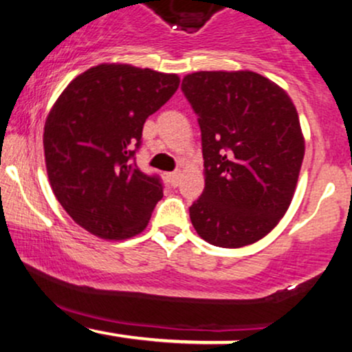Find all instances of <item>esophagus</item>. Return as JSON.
Listing matches in <instances>:
<instances>
[{"mask_svg":"<svg viewBox=\"0 0 352 352\" xmlns=\"http://www.w3.org/2000/svg\"><path fill=\"white\" fill-rule=\"evenodd\" d=\"M167 180L172 187H177V185H179V180H180V172H170L167 175Z\"/></svg>","mask_w":352,"mask_h":352,"instance_id":"1","label":"esophagus"}]
</instances>
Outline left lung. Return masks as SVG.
Masks as SVG:
<instances>
[{"label":"left lung","mask_w":352,"mask_h":352,"mask_svg":"<svg viewBox=\"0 0 352 352\" xmlns=\"http://www.w3.org/2000/svg\"><path fill=\"white\" fill-rule=\"evenodd\" d=\"M182 92L199 117L205 188L188 208L210 245L241 248L276 227L305 157L300 119L280 86L252 71H200Z\"/></svg>","instance_id":"1"}]
</instances>
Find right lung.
Instances as JSON below:
<instances>
[{"instance_id": "add662e5", "label": "right lung", "mask_w": 352, "mask_h": 352, "mask_svg": "<svg viewBox=\"0 0 352 352\" xmlns=\"http://www.w3.org/2000/svg\"><path fill=\"white\" fill-rule=\"evenodd\" d=\"M179 76L100 64L63 91L44 125L52 192L76 223L104 240L147 227L164 197L159 175L137 167L145 120L179 89Z\"/></svg>"}]
</instances>
